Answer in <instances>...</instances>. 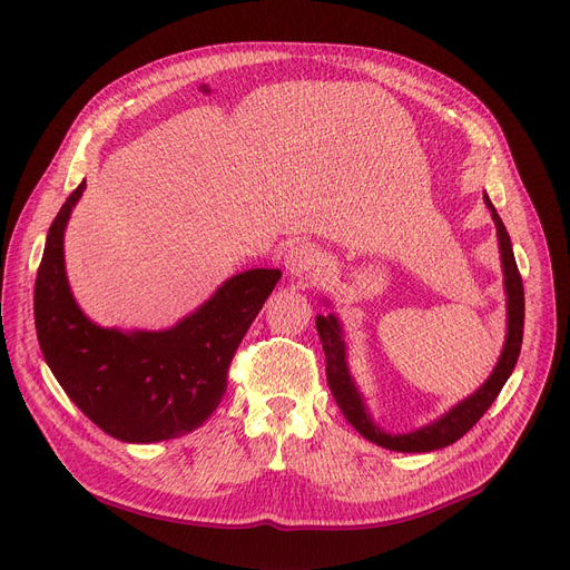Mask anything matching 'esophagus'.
I'll list each match as a JSON object with an SVG mask.
<instances>
[{
    "instance_id": "obj_1",
    "label": "esophagus",
    "mask_w": 570,
    "mask_h": 570,
    "mask_svg": "<svg viewBox=\"0 0 570 570\" xmlns=\"http://www.w3.org/2000/svg\"><path fill=\"white\" fill-rule=\"evenodd\" d=\"M321 252L309 243H295L288 247L284 256V265L288 277H305L321 265Z\"/></svg>"
}]
</instances>
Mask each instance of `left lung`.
I'll use <instances>...</instances> for the list:
<instances>
[{
    "instance_id": "1",
    "label": "left lung",
    "mask_w": 570,
    "mask_h": 570,
    "mask_svg": "<svg viewBox=\"0 0 570 570\" xmlns=\"http://www.w3.org/2000/svg\"><path fill=\"white\" fill-rule=\"evenodd\" d=\"M485 205L490 207L494 226H497V237H499V252H501V265H503V288H505V344L499 355V363L492 370L490 379L478 387L473 395L455 404L451 411L443 413L439 421L413 430L406 434H387L383 432L374 421L365 406V400L361 391L355 387V381L348 372L346 365V344H344V333L340 318L335 314L327 316H316V331L325 351V376L327 385H331V393L342 409L346 421L361 432L365 439L372 443L387 448V451H397V453H430L439 451V448H445L462 439L478 421H481L483 413L492 406V402L499 397L503 383L508 376L513 374L515 363L520 357L522 348V333H524V286L520 269L515 263L513 245L511 237H508V230L497 215V209L485 194Z\"/></svg>"
}]
</instances>
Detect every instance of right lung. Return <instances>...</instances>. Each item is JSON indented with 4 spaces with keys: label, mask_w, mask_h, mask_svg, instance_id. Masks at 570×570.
Segmentation results:
<instances>
[{
    "label": "right lung",
    "mask_w": 570,
    "mask_h": 570,
    "mask_svg": "<svg viewBox=\"0 0 570 570\" xmlns=\"http://www.w3.org/2000/svg\"><path fill=\"white\" fill-rule=\"evenodd\" d=\"M85 187L82 179L57 213L37 273L35 323L46 363L69 400L112 439L185 436L219 406L233 355L282 269H245L166 331L101 327L78 307L65 267V228Z\"/></svg>",
    "instance_id": "right-lung-1"
}]
</instances>
